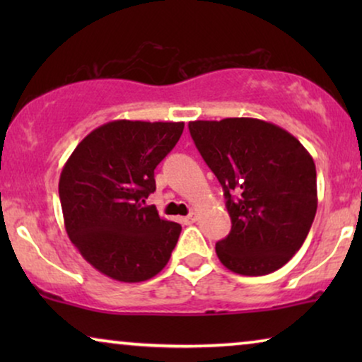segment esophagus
I'll return each mask as SVG.
<instances>
[{
  "mask_svg": "<svg viewBox=\"0 0 362 362\" xmlns=\"http://www.w3.org/2000/svg\"><path fill=\"white\" fill-rule=\"evenodd\" d=\"M182 222H185V224H192V222H196L197 221V214L196 212H191L189 216H186V217H182L181 219Z\"/></svg>",
  "mask_w": 362,
  "mask_h": 362,
  "instance_id": "obj_1",
  "label": "esophagus"
}]
</instances>
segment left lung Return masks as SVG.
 I'll return each mask as SVG.
<instances>
[{"label":"left lung","instance_id":"obj_1","mask_svg":"<svg viewBox=\"0 0 362 362\" xmlns=\"http://www.w3.org/2000/svg\"><path fill=\"white\" fill-rule=\"evenodd\" d=\"M189 132L227 199L232 229L216 244L221 264L247 276L281 269L313 224V158L291 133L259 118L196 120Z\"/></svg>","mask_w":362,"mask_h":362}]
</instances>
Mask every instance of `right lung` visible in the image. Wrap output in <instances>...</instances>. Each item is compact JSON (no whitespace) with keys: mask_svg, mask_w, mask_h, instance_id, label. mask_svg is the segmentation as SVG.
Listing matches in <instances>:
<instances>
[{"mask_svg":"<svg viewBox=\"0 0 362 362\" xmlns=\"http://www.w3.org/2000/svg\"><path fill=\"white\" fill-rule=\"evenodd\" d=\"M182 130V122H108L88 133L64 165V226L100 274L136 284L160 274L170 260L181 226L143 204L156 189L155 168Z\"/></svg>","mask_w":362,"mask_h":362,"instance_id":"obj_1","label":"right lung"}]
</instances>
